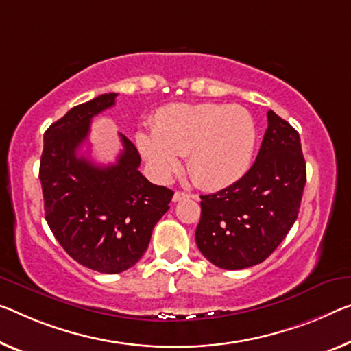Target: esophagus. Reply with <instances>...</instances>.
I'll list each match as a JSON object with an SVG mask.
<instances>
[{"mask_svg":"<svg viewBox=\"0 0 351 351\" xmlns=\"http://www.w3.org/2000/svg\"><path fill=\"white\" fill-rule=\"evenodd\" d=\"M188 197H190V194H186L183 191H176L174 196H172V201L179 202V201H183V199H188Z\"/></svg>","mask_w":351,"mask_h":351,"instance_id":"1","label":"esophagus"}]
</instances>
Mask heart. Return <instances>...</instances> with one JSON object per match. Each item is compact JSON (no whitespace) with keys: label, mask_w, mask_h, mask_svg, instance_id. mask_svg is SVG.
<instances>
[{"label":"heart","mask_w":351,"mask_h":351,"mask_svg":"<svg viewBox=\"0 0 351 351\" xmlns=\"http://www.w3.org/2000/svg\"><path fill=\"white\" fill-rule=\"evenodd\" d=\"M256 123L241 106L172 104L155 112L152 134L138 133L136 144L152 174L166 180L186 155V169L199 185L221 190L251 168Z\"/></svg>","instance_id":"1"}]
</instances>
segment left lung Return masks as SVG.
<instances>
[{"mask_svg": "<svg viewBox=\"0 0 351 351\" xmlns=\"http://www.w3.org/2000/svg\"><path fill=\"white\" fill-rule=\"evenodd\" d=\"M257 158L240 180L201 196L196 245L224 269L257 265L281 245L298 218L306 185L300 134L274 111Z\"/></svg>", "mask_w": 351, "mask_h": 351, "instance_id": "8db88e82", "label": "left lung"}]
</instances>
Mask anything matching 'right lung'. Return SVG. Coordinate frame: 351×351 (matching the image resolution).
Returning a JSON list of instances; mask_svg holds the SVG:
<instances>
[{
	"mask_svg": "<svg viewBox=\"0 0 351 351\" xmlns=\"http://www.w3.org/2000/svg\"><path fill=\"white\" fill-rule=\"evenodd\" d=\"M116 97L101 94L51 123L44 134L39 169L53 235L73 261L106 274L125 271L143 257L174 196L138 171L141 157L123 134L114 165L99 166L78 157L93 117L114 105Z\"/></svg>",
	"mask_w": 351,
	"mask_h": 351,
	"instance_id": "right-lung-1",
	"label": "right lung"
}]
</instances>
